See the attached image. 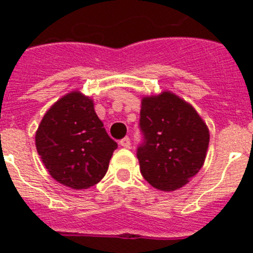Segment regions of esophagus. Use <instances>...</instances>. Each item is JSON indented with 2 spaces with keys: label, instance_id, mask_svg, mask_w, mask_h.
<instances>
[{
  "label": "esophagus",
  "instance_id": "obj_1",
  "mask_svg": "<svg viewBox=\"0 0 253 253\" xmlns=\"http://www.w3.org/2000/svg\"><path fill=\"white\" fill-rule=\"evenodd\" d=\"M119 143H120V146L124 147V148H129V147H130V139H129L128 137L123 138Z\"/></svg>",
  "mask_w": 253,
  "mask_h": 253
}]
</instances>
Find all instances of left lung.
<instances>
[{"mask_svg": "<svg viewBox=\"0 0 253 253\" xmlns=\"http://www.w3.org/2000/svg\"><path fill=\"white\" fill-rule=\"evenodd\" d=\"M143 143L137 157L140 172L158 190L173 191L204 165L209 129L189 102L169 91L142 99Z\"/></svg>", "mask_w": 253, "mask_h": 253, "instance_id": "obj_1", "label": "left lung"}]
</instances>
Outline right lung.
Masks as SVG:
<instances>
[{
    "label": "right lung",
    "instance_id": "1",
    "mask_svg": "<svg viewBox=\"0 0 253 253\" xmlns=\"http://www.w3.org/2000/svg\"><path fill=\"white\" fill-rule=\"evenodd\" d=\"M35 146L51 177L76 190L101 181L118 148L96 115L93 101L80 91L64 95L46 111Z\"/></svg>",
    "mask_w": 253,
    "mask_h": 253
}]
</instances>
